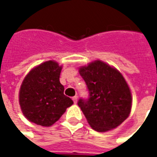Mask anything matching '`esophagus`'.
<instances>
[{
  "label": "esophagus",
  "instance_id": "34e87169",
  "mask_svg": "<svg viewBox=\"0 0 157 157\" xmlns=\"http://www.w3.org/2000/svg\"><path fill=\"white\" fill-rule=\"evenodd\" d=\"M77 99H78L77 96H75V97H73V98H72V100H73L74 103H76V102H77Z\"/></svg>",
  "mask_w": 157,
  "mask_h": 157
}]
</instances>
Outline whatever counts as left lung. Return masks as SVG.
<instances>
[{
    "mask_svg": "<svg viewBox=\"0 0 157 157\" xmlns=\"http://www.w3.org/2000/svg\"><path fill=\"white\" fill-rule=\"evenodd\" d=\"M88 91L77 104L93 129L109 131L121 124L131 110V93L120 72L100 60L80 68Z\"/></svg>",
    "mask_w": 157,
    "mask_h": 157,
    "instance_id": "8db88e82",
    "label": "left lung"
}]
</instances>
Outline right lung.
Instances as JSON below:
<instances>
[{
  "label": "right lung",
  "mask_w": 157,
  "mask_h": 157,
  "mask_svg": "<svg viewBox=\"0 0 157 157\" xmlns=\"http://www.w3.org/2000/svg\"><path fill=\"white\" fill-rule=\"evenodd\" d=\"M61 69L55 61L48 60L33 69L23 80L19 103L29 121L50 126L73 104L64 94V86L59 82Z\"/></svg>",
  "instance_id": "right-lung-1"
}]
</instances>
